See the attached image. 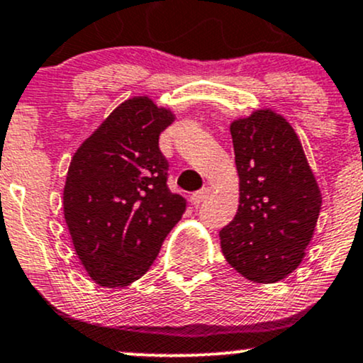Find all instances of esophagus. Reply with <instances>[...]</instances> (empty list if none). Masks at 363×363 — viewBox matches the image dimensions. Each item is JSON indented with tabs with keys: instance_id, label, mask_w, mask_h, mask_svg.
Returning a JSON list of instances; mask_svg holds the SVG:
<instances>
[{
	"instance_id": "esophagus-1",
	"label": "esophagus",
	"mask_w": 363,
	"mask_h": 363,
	"mask_svg": "<svg viewBox=\"0 0 363 363\" xmlns=\"http://www.w3.org/2000/svg\"><path fill=\"white\" fill-rule=\"evenodd\" d=\"M208 195H211V189H208V186H203L202 190L195 191V194L190 195V202L194 203V206H200V203H202L203 200L208 197Z\"/></svg>"
}]
</instances>
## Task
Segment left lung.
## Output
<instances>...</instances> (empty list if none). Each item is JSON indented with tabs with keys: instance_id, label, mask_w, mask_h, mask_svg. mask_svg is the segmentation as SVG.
Here are the masks:
<instances>
[{
	"instance_id": "1",
	"label": "left lung",
	"mask_w": 363,
	"mask_h": 363,
	"mask_svg": "<svg viewBox=\"0 0 363 363\" xmlns=\"http://www.w3.org/2000/svg\"><path fill=\"white\" fill-rule=\"evenodd\" d=\"M240 206L220 229L228 263L255 284H274L301 265L321 211L319 190L292 125L262 108L231 123Z\"/></svg>"
}]
</instances>
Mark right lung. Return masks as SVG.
Wrapping results in <instances>:
<instances>
[{
    "label": "right lung",
    "instance_id": "1",
    "mask_svg": "<svg viewBox=\"0 0 363 363\" xmlns=\"http://www.w3.org/2000/svg\"><path fill=\"white\" fill-rule=\"evenodd\" d=\"M173 121L151 98H129L72 156L64 219L81 265L101 287H125L146 274L185 212V199L166 185L160 151Z\"/></svg>",
    "mask_w": 363,
    "mask_h": 363
}]
</instances>
